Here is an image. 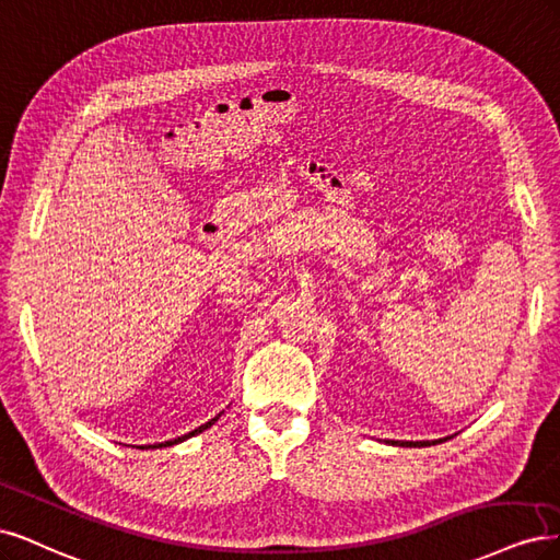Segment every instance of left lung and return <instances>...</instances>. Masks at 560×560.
Masks as SVG:
<instances>
[{
    "label": "left lung",
    "mask_w": 560,
    "mask_h": 560,
    "mask_svg": "<svg viewBox=\"0 0 560 560\" xmlns=\"http://www.w3.org/2000/svg\"><path fill=\"white\" fill-rule=\"evenodd\" d=\"M438 442H444V440H438ZM390 444H400V446H430V444H435V442H393V440H390Z\"/></svg>",
    "instance_id": "8db88e82"
}]
</instances>
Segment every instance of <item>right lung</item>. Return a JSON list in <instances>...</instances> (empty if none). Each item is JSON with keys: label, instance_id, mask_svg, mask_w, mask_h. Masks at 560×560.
Wrapping results in <instances>:
<instances>
[{"label": "right lung", "instance_id": "1", "mask_svg": "<svg viewBox=\"0 0 560 560\" xmlns=\"http://www.w3.org/2000/svg\"><path fill=\"white\" fill-rule=\"evenodd\" d=\"M215 421V419H213ZM213 421H209V423H205V425H200V428H195L192 432H188V435H184V438H176V440H170V442H165V444H158V446H172V444H176V442H184L186 438H192V435H197V432H202V430H207Z\"/></svg>", "mask_w": 560, "mask_h": 560}]
</instances>
